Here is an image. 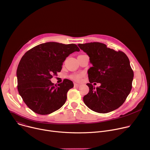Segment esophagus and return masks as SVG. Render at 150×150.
Returning a JSON list of instances; mask_svg holds the SVG:
<instances>
[{
    "instance_id": "34e87169",
    "label": "esophagus",
    "mask_w": 150,
    "mask_h": 150,
    "mask_svg": "<svg viewBox=\"0 0 150 150\" xmlns=\"http://www.w3.org/2000/svg\"><path fill=\"white\" fill-rule=\"evenodd\" d=\"M79 86H80L79 84H78V83H74V86H75V87H79Z\"/></svg>"
}]
</instances>
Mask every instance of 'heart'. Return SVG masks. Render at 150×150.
Returning <instances> with one entry per match:
<instances>
[{
  "mask_svg": "<svg viewBox=\"0 0 150 150\" xmlns=\"http://www.w3.org/2000/svg\"><path fill=\"white\" fill-rule=\"evenodd\" d=\"M72 79H74L75 81H79L81 79V75H73L72 76Z\"/></svg>",
  "mask_w": 150,
  "mask_h": 150,
  "instance_id": "obj_1",
  "label": "heart"
}]
</instances>
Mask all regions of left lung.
I'll use <instances>...</instances> for the list:
<instances>
[{
    "mask_svg": "<svg viewBox=\"0 0 150 150\" xmlns=\"http://www.w3.org/2000/svg\"><path fill=\"white\" fill-rule=\"evenodd\" d=\"M89 57L92 65L88 71L89 91L83 98L85 104L98 113H108L118 108L131 88L134 72L127 56L107 47L104 43L90 42L78 45ZM95 82L101 85L95 88Z\"/></svg>",
    "mask_w": 150,
    "mask_h": 150,
    "instance_id": "1",
    "label": "left lung"
}]
</instances>
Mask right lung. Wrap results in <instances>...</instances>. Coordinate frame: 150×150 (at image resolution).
I'll list each match as a JSON object with an SVG mask.
<instances>
[{"instance_id":"1","label":"right lung","mask_w":150,"mask_h":150,"mask_svg":"<svg viewBox=\"0 0 150 150\" xmlns=\"http://www.w3.org/2000/svg\"><path fill=\"white\" fill-rule=\"evenodd\" d=\"M79 51L75 44L50 42L38 45L25 54L16 71L18 89L31 110L47 115L63 106L74 83L65 79L55 85L50 79L61 72L63 62L71 54Z\"/></svg>"}]
</instances>
